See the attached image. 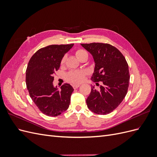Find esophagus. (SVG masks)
Instances as JSON below:
<instances>
[{
    "label": "esophagus",
    "instance_id": "esophagus-1",
    "mask_svg": "<svg viewBox=\"0 0 157 157\" xmlns=\"http://www.w3.org/2000/svg\"><path fill=\"white\" fill-rule=\"evenodd\" d=\"M79 86H80V84H73V87L74 89H77V88H78Z\"/></svg>",
    "mask_w": 157,
    "mask_h": 157
}]
</instances>
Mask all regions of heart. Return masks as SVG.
I'll return each instance as SVG.
<instances>
[{
    "label": "heart",
    "mask_w": 157,
    "mask_h": 157,
    "mask_svg": "<svg viewBox=\"0 0 157 157\" xmlns=\"http://www.w3.org/2000/svg\"><path fill=\"white\" fill-rule=\"evenodd\" d=\"M85 52L86 51H84V50H77L75 52V55L78 58L80 55ZM65 57H63V58L61 59V64L63 65L65 63ZM86 75V71L73 70V71H71L70 72H69L67 75H66L65 78L67 81L71 83H80L83 81L85 77V75Z\"/></svg>",
    "instance_id": "obj_1"
}]
</instances>
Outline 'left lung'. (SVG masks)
<instances>
[{"instance_id": "left-lung-1", "label": "left lung", "mask_w": 157, "mask_h": 157, "mask_svg": "<svg viewBox=\"0 0 157 157\" xmlns=\"http://www.w3.org/2000/svg\"><path fill=\"white\" fill-rule=\"evenodd\" d=\"M93 56L95 62L91 80L102 85L99 90L92 86L86 99L88 108L98 115H107L120 105L129 86L128 65L121 52L115 46L105 43L80 44Z\"/></svg>"}]
</instances>
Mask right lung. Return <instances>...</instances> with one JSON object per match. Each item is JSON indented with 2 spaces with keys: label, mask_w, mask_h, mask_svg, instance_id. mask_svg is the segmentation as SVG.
<instances>
[{
  "label": "right lung",
  "mask_w": 157,
  "mask_h": 157,
  "mask_svg": "<svg viewBox=\"0 0 157 157\" xmlns=\"http://www.w3.org/2000/svg\"><path fill=\"white\" fill-rule=\"evenodd\" d=\"M74 44L50 45L37 50L26 69V85L29 96L39 110L49 117L61 115L69 108L74 89L64 84L59 91L53 85V75L61 59Z\"/></svg>",
  "instance_id": "right-lung-1"
}]
</instances>
